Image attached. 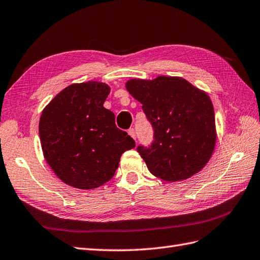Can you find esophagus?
<instances>
[{
	"instance_id": "obj_1",
	"label": "esophagus",
	"mask_w": 260,
	"mask_h": 260,
	"mask_svg": "<svg viewBox=\"0 0 260 260\" xmlns=\"http://www.w3.org/2000/svg\"><path fill=\"white\" fill-rule=\"evenodd\" d=\"M128 135L133 138V139H136V133L134 128H129L128 129Z\"/></svg>"
}]
</instances>
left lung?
<instances>
[{
    "label": "left lung",
    "mask_w": 260,
    "mask_h": 260,
    "mask_svg": "<svg viewBox=\"0 0 260 260\" xmlns=\"http://www.w3.org/2000/svg\"><path fill=\"white\" fill-rule=\"evenodd\" d=\"M125 86L142 103L152 125L151 145L137 147L149 171L168 182L198 173L209 161L217 140L209 95L181 77L135 78Z\"/></svg>",
    "instance_id": "left-lung-1"
}]
</instances>
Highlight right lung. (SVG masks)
<instances>
[{
	"label": "right lung",
	"instance_id": "obj_1",
	"mask_svg": "<svg viewBox=\"0 0 260 260\" xmlns=\"http://www.w3.org/2000/svg\"><path fill=\"white\" fill-rule=\"evenodd\" d=\"M110 87L99 81L73 84L43 109L39 135L43 155L56 176L79 189L112 179L123 152L135 142L103 107Z\"/></svg>",
	"mask_w": 260,
	"mask_h": 260
}]
</instances>
